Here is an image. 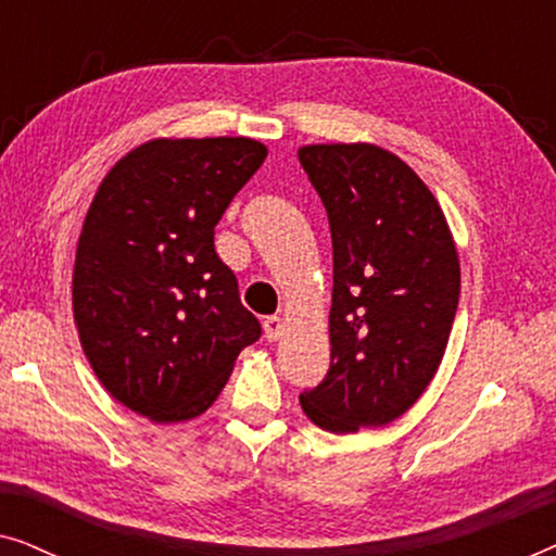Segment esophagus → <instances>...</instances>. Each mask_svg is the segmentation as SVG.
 Here are the masks:
<instances>
[{"label":"esophagus","instance_id":"1","mask_svg":"<svg viewBox=\"0 0 556 556\" xmlns=\"http://www.w3.org/2000/svg\"><path fill=\"white\" fill-rule=\"evenodd\" d=\"M263 329H265V339L278 341L280 339V331H283V321H280L278 316H265Z\"/></svg>","mask_w":556,"mask_h":556}]
</instances>
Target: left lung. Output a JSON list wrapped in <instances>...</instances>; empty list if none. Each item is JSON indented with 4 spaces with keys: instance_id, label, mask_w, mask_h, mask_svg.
I'll return each mask as SVG.
<instances>
[{
    "instance_id": "8db88e82",
    "label": "left lung",
    "mask_w": 556,
    "mask_h": 556,
    "mask_svg": "<svg viewBox=\"0 0 556 556\" xmlns=\"http://www.w3.org/2000/svg\"><path fill=\"white\" fill-rule=\"evenodd\" d=\"M331 227V367L301 407L331 432L382 428L435 377L460 295L445 215L422 179L371 143L299 149Z\"/></svg>"
}]
</instances>
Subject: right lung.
I'll return each mask as SVG.
<instances>
[{
	"label": "right lung",
	"mask_w": 556,
	"mask_h": 556,
	"mask_svg": "<svg viewBox=\"0 0 556 556\" xmlns=\"http://www.w3.org/2000/svg\"><path fill=\"white\" fill-rule=\"evenodd\" d=\"M265 154L242 136L149 141L93 197L75 253V324L101 384L149 420L202 415L261 339L215 225Z\"/></svg>",
	"instance_id": "right-lung-1"
}]
</instances>
